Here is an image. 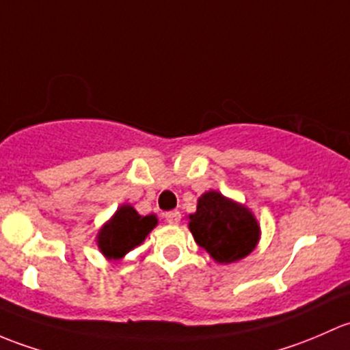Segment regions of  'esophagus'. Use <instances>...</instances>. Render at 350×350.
Listing matches in <instances>:
<instances>
[{"mask_svg": "<svg viewBox=\"0 0 350 350\" xmlns=\"http://www.w3.org/2000/svg\"><path fill=\"white\" fill-rule=\"evenodd\" d=\"M180 219H182V214H180L178 211H170V212H167V214H165V221H167L168 224H172V226L180 224Z\"/></svg>", "mask_w": 350, "mask_h": 350, "instance_id": "obj_1", "label": "esophagus"}]
</instances>
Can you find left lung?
Instances as JSON below:
<instances>
[{
  "label": "left lung",
  "mask_w": 350,
  "mask_h": 350,
  "mask_svg": "<svg viewBox=\"0 0 350 350\" xmlns=\"http://www.w3.org/2000/svg\"><path fill=\"white\" fill-rule=\"evenodd\" d=\"M189 229L196 243L219 265H230L250 256L261 237V228L251 208L217 190L199 197L197 211L189 215Z\"/></svg>",
  "instance_id": "left-lung-1"
}]
</instances>
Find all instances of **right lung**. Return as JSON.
<instances>
[{"label": "right lung", "mask_w": 350, "mask_h": 350, "mask_svg": "<svg viewBox=\"0 0 350 350\" xmlns=\"http://www.w3.org/2000/svg\"><path fill=\"white\" fill-rule=\"evenodd\" d=\"M157 224L158 217L154 214L139 215L131 204H122L97 232V247L104 258L118 261L138 247Z\"/></svg>", "instance_id": "add662e5"}]
</instances>
